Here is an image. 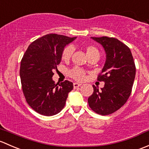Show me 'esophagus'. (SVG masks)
Wrapping results in <instances>:
<instances>
[{
	"label": "esophagus",
	"instance_id": "esophagus-1",
	"mask_svg": "<svg viewBox=\"0 0 149 149\" xmlns=\"http://www.w3.org/2000/svg\"><path fill=\"white\" fill-rule=\"evenodd\" d=\"M80 86H81V84L77 83V82H74V83H73V87H74V89L77 88V87H80Z\"/></svg>",
	"mask_w": 149,
	"mask_h": 149
}]
</instances>
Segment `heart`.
Segmentation results:
<instances>
[{
  "label": "heart",
  "mask_w": 149,
  "mask_h": 149,
  "mask_svg": "<svg viewBox=\"0 0 149 149\" xmlns=\"http://www.w3.org/2000/svg\"><path fill=\"white\" fill-rule=\"evenodd\" d=\"M73 51L74 49L72 46H67L64 47L62 53V59L64 61L69 60L72 55ZM85 52L88 59L93 56H97L99 58L100 52L95 46L87 45V47H85ZM68 74L70 77L73 78L77 81H83L86 77V72L79 67H74L69 71Z\"/></svg>",
  "instance_id": "b5f03b06"
}]
</instances>
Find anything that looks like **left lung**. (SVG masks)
<instances>
[{"mask_svg":"<svg viewBox=\"0 0 149 149\" xmlns=\"http://www.w3.org/2000/svg\"><path fill=\"white\" fill-rule=\"evenodd\" d=\"M105 49L106 61L97 80L105 82L99 90L93 85V95L88 98L90 108L102 116L119 110L129 98L132 91L136 65L128 46L118 39L108 36L92 37Z\"/></svg>","mask_w":149,"mask_h":149,"instance_id":"1","label":"left lung"}]
</instances>
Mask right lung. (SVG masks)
<instances>
[{"label":"right lung","instance_id":"right-lung-1","mask_svg":"<svg viewBox=\"0 0 149 149\" xmlns=\"http://www.w3.org/2000/svg\"><path fill=\"white\" fill-rule=\"evenodd\" d=\"M75 39L55 33L45 35L33 41L23 56L20 67L23 93L29 106L39 114L54 116L65 105L73 83L65 80L55 84L52 77L60 64L64 47Z\"/></svg>","mask_w":149,"mask_h":149}]
</instances>
